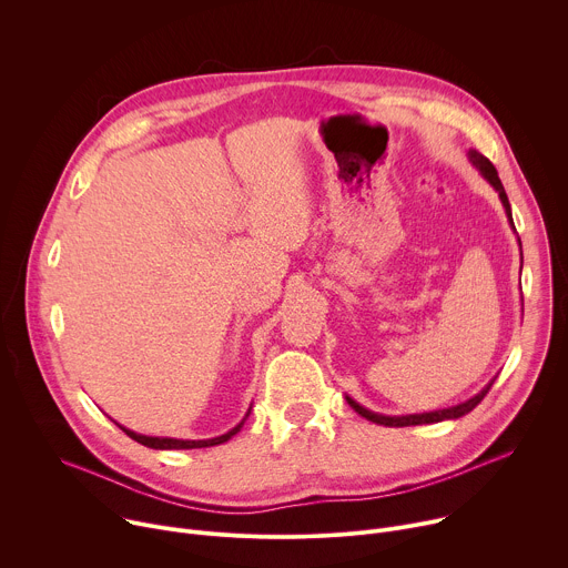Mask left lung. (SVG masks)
Wrapping results in <instances>:
<instances>
[{
	"mask_svg": "<svg viewBox=\"0 0 568 568\" xmlns=\"http://www.w3.org/2000/svg\"><path fill=\"white\" fill-rule=\"evenodd\" d=\"M467 156H469V161H471V166L483 175V180L488 182L497 193H499V200H501V204H504V209H506V215H508V222H510V226L515 229V224H513V211H510V202H508V195H506V191H504V184H501V180H499V175H497V169L493 166V161L488 159V156H483L480 152H476V150H469L467 152ZM519 247H521V242H519ZM495 384V379L485 386V388H480L474 397H469V399H465V402H460V404H456V407H449V409H438V412H429V414H409V416H382V414H375V412H371V409H366V407H362L359 402H355L351 395H346V402L351 404V407L362 416V418H366V420H371V423H375V425H384V427H412V425H432V423H443V420H456V418H460V416H465V414H469L476 404L485 397V393L490 390V386Z\"/></svg>",
	"mask_w": 568,
	"mask_h": 568,
	"instance_id": "8db88e82",
	"label": "left lung"
}]
</instances>
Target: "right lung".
I'll use <instances>...</instances> for the list:
<instances>
[{
  "label": "right lung",
  "instance_id": "1",
  "mask_svg": "<svg viewBox=\"0 0 568 568\" xmlns=\"http://www.w3.org/2000/svg\"><path fill=\"white\" fill-rule=\"evenodd\" d=\"M250 412H252V407H250ZM250 412H247V416L242 418V423H237L231 432H226V434H222V436H215V438H206V440H182V438H159V436H143V434H136V432H132V429H125L123 425H119L132 440H136V443H141V445H145V447H150V449H200V447H213V445H222V443H226L231 436H235L237 432H240V427L245 425V420L250 418Z\"/></svg>",
  "mask_w": 568,
  "mask_h": 568
}]
</instances>
